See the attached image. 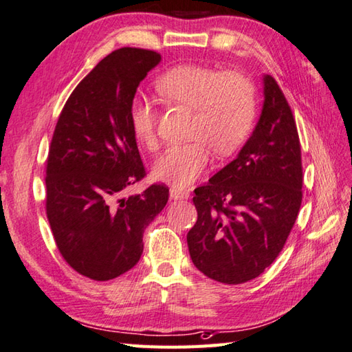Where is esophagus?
Segmentation results:
<instances>
[{
	"instance_id": "esophagus-1",
	"label": "esophagus",
	"mask_w": 352,
	"mask_h": 352,
	"mask_svg": "<svg viewBox=\"0 0 352 352\" xmlns=\"http://www.w3.org/2000/svg\"><path fill=\"white\" fill-rule=\"evenodd\" d=\"M170 197L175 199V201H177V199H188L190 197V191L182 190V188H179V187H171L170 188Z\"/></svg>"
}]
</instances>
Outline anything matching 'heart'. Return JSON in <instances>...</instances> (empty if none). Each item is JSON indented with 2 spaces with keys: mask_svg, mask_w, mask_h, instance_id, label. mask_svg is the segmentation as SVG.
I'll list each match as a JSON object with an SVG mask.
<instances>
[{
  "mask_svg": "<svg viewBox=\"0 0 352 352\" xmlns=\"http://www.w3.org/2000/svg\"><path fill=\"white\" fill-rule=\"evenodd\" d=\"M156 91L167 104L193 110L188 142L176 144L157 159L153 175L159 181L185 187L210 164V149L228 156L248 138L256 116L254 85L241 73H221L205 65L185 64L162 73ZM130 125L138 142L150 151L159 147L157 113L153 102L136 96L130 104Z\"/></svg>",
  "mask_w": 352,
  "mask_h": 352,
  "instance_id": "obj_1",
  "label": "heart"
}]
</instances>
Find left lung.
Returning a JSON list of instances; mask_svg holds the SVG:
<instances>
[{"instance_id": "left-lung-1", "label": "left lung", "mask_w": 352, "mask_h": 352, "mask_svg": "<svg viewBox=\"0 0 352 352\" xmlns=\"http://www.w3.org/2000/svg\"><path fill=\"white\" fill-rule=\"evenodd\" d=\"M263 95L261 118L237 157L195 190L190 257L205 276L228 285L256 279L276 261L302 204L293 111L273 76H263Z\"/></svg>"}]
</instances>
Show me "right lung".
<instances>
[{
	"label": "right lung",
	"mask_w": 352,
	"mask_h": 352,
	"mask_svg": "<svg viewBox=\"0 0 352 352\" xmlns=\"http://www.w3.org/2000/svg\"><path fill=\"white\" fill-rule=\"evenodd\" d=\"M159 63L153 50L111 52L72 91L53 131L45 211L64 261L89 279L110 280L133 268L144 230L168 201L164 184L122 197L145 176L130 104Z\"/></svg>",
	"instance_id": "obj_1"
}]
</instances>
